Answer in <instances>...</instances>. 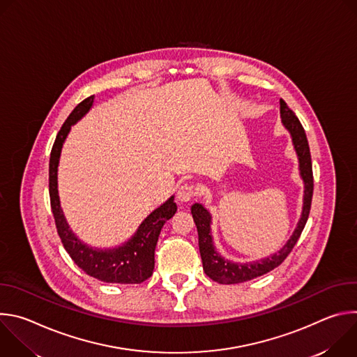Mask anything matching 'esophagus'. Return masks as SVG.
Here are the masks:
<instances>
[{"instance_id":"obj_1","label":"esophagus","mask_w":357,"mask_h":357,"mask_svg":"<svg viewBox=\"0 0 357 357\" xmlns=\"http://www.w3.org/2000/svg\"><path fill=\"white\" fill-rule=\"evenodd\" d=\"M199 193V189L195 183L192 182H186V183H182L179 188H178V199L181 202H188L190 200L193 196H196Z\"/></svg>"}]
</instances>
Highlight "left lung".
Here are the masks:
<instances>
[{
  "label": "left lung",
  "instance_id": "left-lung-1",
  "mask_svg": "<svg viewBox=\"0 0 357 357\" xmlns=\"http://www.w3.org/2000/svg\"><path fill=\"white\" fill-rule=\"evenodd\" d=\"M280 113L282 117V123L285 128L292 135V142L299 160V169L301 176L305 182V196H303V209L302 218L295 229L294 234L288 240V243L271 257L254 261V263H231L225 260L220 254L215 250L212 236H211V215L199 203H195L192 206V216L197 229L199 236V251L202 257L203 270L206 275L211 277L213 281L219 284H240L250 281L252 278H257L270 273L271 270L277 268L282 261L288 257V254L292 251L294 245L296 244L301 233L307 225L310 212H311V203H312V193H314V174H312V161H311V151L307 139L305 130L295 116V113L288 107V105L281 98L280 100Z\"/></svg>",
  "mask_w": 357,
  "mask_h": 357
}]
</instances>
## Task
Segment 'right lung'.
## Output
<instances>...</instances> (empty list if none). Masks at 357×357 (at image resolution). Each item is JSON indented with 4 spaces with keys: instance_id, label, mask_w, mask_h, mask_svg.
Instances as JSON below:
<instances>
[{
    "instance_id": "add662e5",
    "label": "right lung",
    "mask_w": 357,
    "mask_h": 357,
    "mask_svg": "<svg viewBox=\"0 0 357 357\" xmlns=\"http://www.w3.org/2000/svg\"><path fill=\"white\" fill-rule=\"evenodd\" d=\"M94 96L84 98L69 114L50 151L49 160V196L58 234L72 260L87 275L112 284H141L152 275L155 266V245L161 229L176 212L174 196L162 206L152 212L138 227L137 233L121 247L112 250H96L83 244L69 229L61 209L58 196V165L63 141L70 127L80 120L91 107Z\"/></svg>"
}]
</instances>
